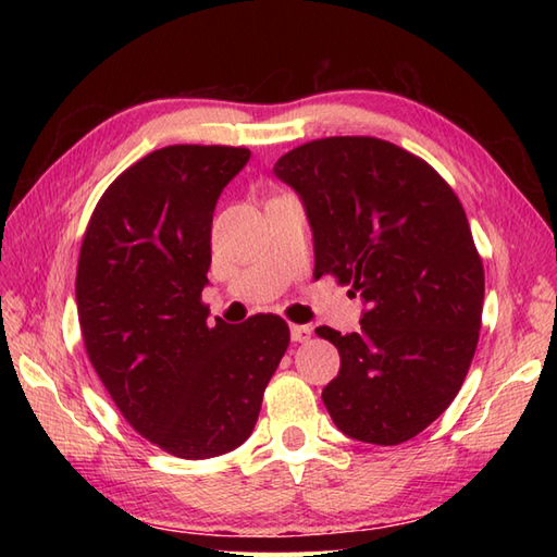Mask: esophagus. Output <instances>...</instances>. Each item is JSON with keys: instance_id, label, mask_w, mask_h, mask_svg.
I'll return each instance as SVG.
<instances>
[{"instance_id": "34e87169", "label": "esophagus", "mask_w": 557, "mask_h": 557, "mask_svg": "<svg viewBox=\"0 0 557 557\" xmlns=\"http://www.w3.org/2000/svg\"><path fill=\"white\" fill-rule=\"evenodd\" d=\"M313 335L311 325H292V339L294 342H309Z\"/></svg>"}]
</instances>
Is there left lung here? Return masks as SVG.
Here are the masks:
<instances>
[{
	"label": "left lung",
	"instance_id": "left-lung-1",
	"mask_svg": "<svg viewBox=\"0 0 557 557\" xmlns=\"http://www.w3.org/2000/svg\"><path fill=\"white\" fill-rule=\"evenodd\" d=\"M275 174L306 206L313 275L369 304L359 333L315 327L339 351L330 417L354 441H411L453 405L479 345L483 263L465 208L429 162L373 136L311 140Z\"/></svg>",
	"mask_w": 557,
	"mask_h": 557
}]
</instances>
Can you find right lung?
<instances>
[{"mask_svg":"<svg viewBox=\"0 0 557 557\" xmlns=\"http://www.w3.org/2000/svg\"><path fill=\"white\" fill-rule=\"evenodd\" d=\"M248 148L168 146L108 186L83 234L76 304L83 345L136 433L182 459L239 447L289 347L275 313L215 318L208 285L212 212Z\"/></svg>","mask_w":557,"mask_h":557,"instance_id":"right-lung-1","label":"right lung"}]
</instances>
